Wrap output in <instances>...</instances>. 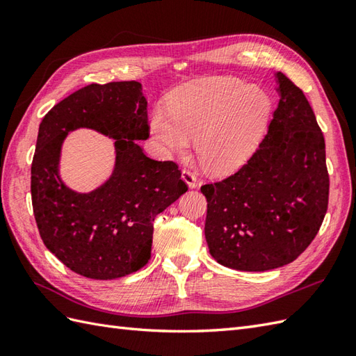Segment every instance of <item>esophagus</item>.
Segmentation results:
<instances>
[{"label": "esophagus", "instance_id": "1", "mask_svg": "<svg viewBox=\"0 0 356 356\" xmlns=\"http://www.w3.org/2000/svg\"><path fill=\"white\" fill-rule=\"evenodd\" d=\"M182 180L190 188H197V185H199L197 177H195V174L193 171H190V170H184L182 171Z\"/></svg>", "mask_w": 356, "mask_h": 356}]
</instances>
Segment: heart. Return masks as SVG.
<instances>
[{"label": "heart", "instance_id": "b5f03b06", "mask_svg": "<svg viewBox=\"0 0 356 356\" xmlns=\"http://www.w3.org/2000/svg\"><path fill=\"white\" fill-rule=\"evenodd\" d=\"M260 87L238 78H209L180 90L170 113L156 110L151 134L165 153L182 154L195 138V154L211 172L243 163L259 145L270 115Z\"/></svg>", "mask_w": 356, "mask_h": 356}]
</instances>
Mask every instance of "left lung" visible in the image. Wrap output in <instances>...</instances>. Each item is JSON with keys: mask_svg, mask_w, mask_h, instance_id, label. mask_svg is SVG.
Segmentation results:
<instances>
[{"mask_svg": "<svg viewBox=\"0 0 356 356\" xmlns=\"http://www.w3.org/2000/svg\"><path fill=\"white\" fill-rule=\"evenodd\" d=\"M280 101L252 157L222 182L200 188L209 254L226 268L261 272L311 245L329 202L326 145L305 93L275 73Z\"/></svg>", "mask_w": 356, "mask_h": 356, "instance_id": "8db88e82", "label": "left lung"}]
</instances>
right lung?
I'll return each mask as SVG.
<instances>
[{"mask_svg": "<svg viewBox=\"0 0 356 356\" xmlns=\"http://www.w3.org/2000/svg\"><path fill=\"white\" fill-rule=\"evenodd\" d=\"M90 127L115 139V168L96 191L78 193L58 176L60 148L70 131ZM147 99L136 81L90 84L44 116L32 162V205L40 236L76 274L120 278L145 266L157 214L188 191L177 165L153 161Z\"/></svg>", "mask_w": 356, "mask_h": 356, "instance_id": "right-lung-1", "label": "right lung"}]
</instances>
